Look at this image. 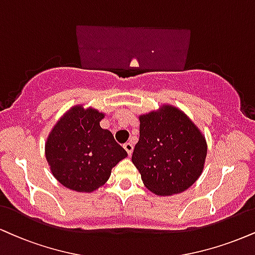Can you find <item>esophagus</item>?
Instances as JSON below:
<instances>
[{"mask_svg":"<svg viewBox=\"0 0 255 255\" xmlns=\"http://www.w3.org/2000/svg\"><path fill=\"white\" fill-rule=\"evenodd\" d=\"M124 148L126 149V151H127V153L128 154H131V153H133V148H134V146H133V143L131 142H126L125 145H124Z\"/></svg>","mask_w":255,"mask_h":255,"instance_id":"esophagus-1","label":"esophagus"}]
</instances>
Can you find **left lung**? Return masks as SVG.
Wrapping results in <instances>:
<instances>
[{
  "mask_svg": "<svg viewBox=\"0 0 255 255\" xmlns=\"http://www.w3.org/2000/svg\"><path fill=\"white\" fill-rule=\"evenodd\" d=\"M139 121L140 137L131 161L143 185L158 196L188 190L203 172L208 153L204 134L172 104L139 115Z\"/></svg>",
  "mask_w": 255,
  "mask_h": 255,
  "instance_id": "obj_1",
  "label": "left lung"
}]
</instances>
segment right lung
Returning a JSON list of instances; mask_svg holds the SVG:
<instances>
[{"label":"right lung","mask_w":255,"mask_h":255,"mask_svg":"<svg viewBox=\"0 0 255 255\" xmlns=\"http://www.w3.org/2000/svg\"><path fill=\"white\" fill-rule=\"evenodd\" d=\"M106 114L77 104L58 120L45 142V157L53 177L65 188L93 192L103 186L112 168L127 152L100 122Z\"/></svg>","instance_id":"right-lung-1"}]
</instances>
